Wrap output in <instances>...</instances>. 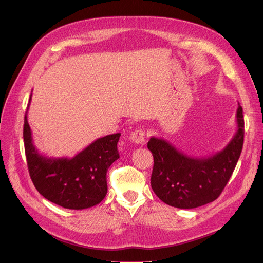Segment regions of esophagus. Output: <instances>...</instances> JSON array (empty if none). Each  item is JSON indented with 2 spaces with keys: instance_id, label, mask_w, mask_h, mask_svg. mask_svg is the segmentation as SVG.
<instances>
[{
  "instance_id": "34e87169",
  "label": "esophagus",
  "mask_w": 263,
  "mask_h": 263,
  "mask_svg": "<svg viewBox=\"0 0 263 263\" xmlns=\"http://www.w3.org/2000/svg\"><path fill=\"white\" fill-rule=\"evenodd\" d=\"M130 140L134 144L137 145H144L146 141V133L144 129H137L132 133L130 135Z\"/></svg>"
}]
</instances>
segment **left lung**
Wrapping results in <instances>:
<instances>
[{
    "mask_svg": "<svg viewBox=\"0 0 263 263\" xmlns=\"http://www.w3.org/2000/svg\"><path fill=\"white\" fill-rule=\"evenodd\" d=\"M237 132L228 145L209 157L184 155L169 141L151 137L148 149L154 156L151 187L162 202L178 209H195L216 200L240 157L245 123L238 103Z\"/></svg>",
    "mask_w": 263,
    "mask_h": 263,
    "instance_id": "left-lung-1",
    "label": "left lung"
}]
</instances>
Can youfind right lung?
<instances>
[{
    "label": "right lung",
    "instance_id": "add662e5",
    "mask_svg": "<svg viewBox=\"0 0 263 263\" xmlns=\"http://www.w3.org/2000/svg\"><path fill=\"white\" fill-rule=\"evenodd\" d=\"M31 100V94L29 103ZM24 121V145L29 176L47 200L69 210H84L101 203L107 193L106 172L119 158L117 142L121 134L94 140L72 158H53L38 153L31 129Z\"/></svg>",
    "mask_w": 263,
    "mask_h": 263
}]
</instances>
